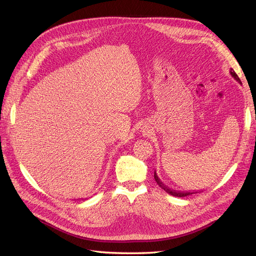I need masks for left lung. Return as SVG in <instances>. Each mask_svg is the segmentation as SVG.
I'll return each mask as SVG.
<instances>
[{
	"instance_id": "1",
	"label": "left lung",
	"mask_w": 256,
	"mask_h": 256,
	"mask_svg": "<svg viewBox=\"0 0 256 256\" xmlns=\"http://www.w3.org/2000/svg\"><path fill=\"white\" fill-rule=\"evenodd\" d=\"M230 76H233V78L238 82V83H242V81H240V79L238 78V76L236 74V72L233 70V69H230ZM154 180H156V182L159 184V187L160 188H162L164 189L166 192H168V194H171V196H177V198H184V196H190V194H193V193H198V192H200V190L198 191H196V190H193V191H178V190H173V189H171V188H168V187H166V186L162 182L161 180H160V178L157 176V174H156V171H154Z\"/></svg>"
}]
</instances>
